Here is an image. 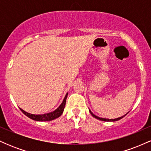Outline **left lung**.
Here are the masks:
<instances>
[{
	"label": "left lung",
	"instance_id": "left-lung-1",
	"mask_svg": "<svg viewBox=\"0 0 151 151\" xmlns=\"http://www.w3.org/2000/svg\"><path fill=\"white\" fill-rule=\"evenodd\" d=\"M89 111H90V113H91V115L93 116V117L94 118H96V119H99V120H101V121H119V120H120V119H122L123 117H124L126 115H126H124V116H121V117H119V118H117V119H104V118H100V117H98V116H96V115H94V114H93L92 112L91 111L89 110Z\"/></svg>",
	"mask_w": 151,
	"mask_h": 151
}]
</instances>
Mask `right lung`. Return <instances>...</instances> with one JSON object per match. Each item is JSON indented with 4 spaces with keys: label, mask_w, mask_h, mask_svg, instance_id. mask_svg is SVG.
I'll return each instance as SVG.
<instances>
[{
    "label": "right lung",
    "mask_w": 151,
    "mask_h": 151,
    "mask_svg": "<svg viewBox=\"0 0 151 151\" xmlns=\"http://www.w3.org/2000/svg\"><path fill=\"white\" fill-rule=\"evenodd\" d=\"M67 95L68 93H67V94L65 95V99H64L63 101L61 104V105L58 107V109L55 111H54L52 112H50V113L45 114H40V115H35V114H31L27 113V112L25 111L24 110H22V109H20L21 110V111L25 114V116H27V117H29L30 119H32V120L37 121H52L54 119H57V118L60 117L63 113L64 109L65 107V104H66V100H67Z\"/></svg>",
    "instance_id": "1"
}]
</instances>
